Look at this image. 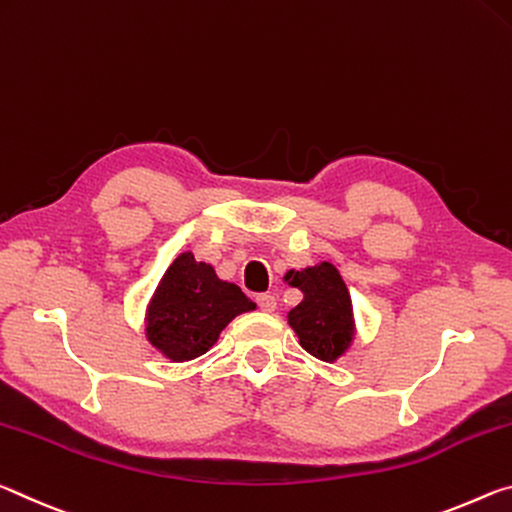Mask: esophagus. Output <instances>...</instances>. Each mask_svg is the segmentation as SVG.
I'll return each instance as SVG.
<instances>
[{
    "mask_svg": "<svg viewBox=\"0 0 512 512\" xmlns=\"http://www.w3.org/2000/svg\"><path fill=\"white\" fill-rule=\"evenodd\" d=\"M256 304L261 308L263 313H272L276 308V297L274 295H258L256 297Z\"/></svg>",
    "mask_w": 512,
    "mask_h": 512,
    "instance_id": "34e87169",
    "label": "esophagus"
}]
</instances>
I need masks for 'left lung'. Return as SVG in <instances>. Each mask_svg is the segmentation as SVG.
Returning a JSON list of instances; mask_svg holds the SVG:
<instances>
[{
  "instance_id": "obj_1",
  "label": "left lung",
  "mask_w": 512,
  "mask_h": 512,
  "mask_svg": "<svg viewBox=\"0 0 512 512\" xmlns=\"http://www.w3.org/2000/svg\"><path fill=\"white\" fill-rule=\"evenodd\" d=\"M288 279L304 295L286 315L301 349L324 363H335L354 345L358 331L347 283L329 261L290 270Z\"/></svg>"
}]
</instances>
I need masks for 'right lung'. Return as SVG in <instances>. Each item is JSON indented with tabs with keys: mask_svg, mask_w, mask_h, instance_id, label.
Here are the masks:
<instances>
[{
	"mask_svg": "<svg viewBox=\"0 0 512 512\" xmlns=\"http://www.w3.org/2000/svg\"><path fill=\"white\" fill-rule=\"evenodd\" d=\"M256 304L192 251L174 258L145 308V338L172 363L195 360L211 349L238 315Z\"/></svg>",
	"mask_w": 512,
	"mask_h": 512,
	"instance_id": "add662e5",
	"label": "right lung"
}]
</instances>
